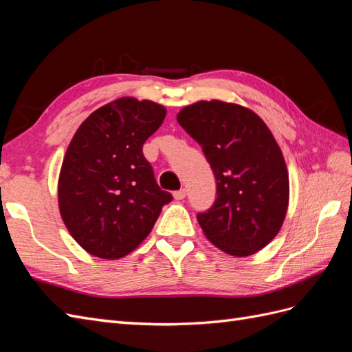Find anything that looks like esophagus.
<instances>
[{
    "label": "esophagus",
    "mask_w": 352,
    "mask_h": 352,
    "mask_svg": "<svg viewBox=\"0 0 352 352\" xmlns=\"http://www.w3.org/2000/svg\"><path fill=\"white\" fill-rule=\"evenodd\" d=\"M173 197H175V199H177V201L184 199V198L186 197V189H179V190H176V192L173 194Z\"/></svg>",
    "instance_id": "1"
}]
</instances>
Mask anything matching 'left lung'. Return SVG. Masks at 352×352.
<instances>
[{"instance_id":"obj_1","label":"left lung","mask_w":352,"mask_h":352,"mask_svg":"<svg viewBox=\"0 0 352 352\" xmlns=\"http://www.w3.org/2000/svg\"><path fill=\"white\" fill-rule=\"evenodd\" d=\"M177 122L216 177L214 204L197 214L206 236L236 257L260 251L278 235L289 199L286 164L269 127L251 110L217 100L188 105Z\"/></svg>"}]
</instances>
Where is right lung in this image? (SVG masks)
Masks as SVG:
<instances>
[{"mask_svg": "<svg viewBox=\"0 0 352 352\" xmlns=\"http://www.w3.org/2000/svg\"><path fill=\"white\" fill-rule=\"evenodd\" d=\"M164 117L163 105L120 98L95 110L73 136L58 180L60 212L74 241L95 257L129 254L173 199L142 153Z\"/></svg>", "mask_w": 352, "mask_h": 352, "instance_id": "1", "label": "right lung"}]
</instances>
